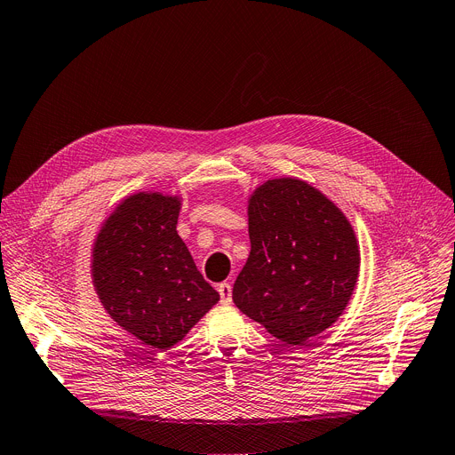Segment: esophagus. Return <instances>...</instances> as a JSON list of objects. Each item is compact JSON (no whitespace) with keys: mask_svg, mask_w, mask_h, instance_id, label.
Returning a JSON list of instances; mask_svg holds the SVG:
<instances>
[{"mask_svg":"<svg viewBox=\"0 0 455 455\" xmlns=\"http://www.w3.org/2000/svg\"><path fill=\"white\" fill-rule=\"evenodd\" d=\"M216 291L220 292V299L222 304H231V283H228V281H224V283H220L219 287H216Z\"/></svg>","mask_w":455,"mask_h":455,"instance_id":"34e87169","label":"esophagus"}]
</instances>
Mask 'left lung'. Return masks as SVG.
<instances>
[{"instance_id": "obj_1", "label": "left lung", "mask_w": 455, "mask_h": 455, "mask_svg": "<svg viewBox=\"0 0 455 455\" xmlns=\"http://www.w3.org/2000/svg\"><path fill=\"white\" fill-rule=\"evenodd\" d=\"M250 255L233 285L246 316L291 346L328 330L348 306L359 246L342 211L292 178L268 180L248 202Z\"/></svg>"}]
</instances>
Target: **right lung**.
<instances>
[{"label": "right lung", "mask_w": 455, "mask_h": 455, "mask_svg": "<svg viewBox=\"0 0 455 455\" xmlns=\"http://www.w3.org/2000/svg\"><path fill=\"white\" fill-rule=\"evenodd\" d=\"M181 202L161 192L125 198L92 250V281L105 311L144 344L168 350L220 299L176 231Z\"/></svg>", "instance_id": "1"}]
</instances>
